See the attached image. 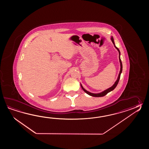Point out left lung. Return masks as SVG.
<instances>
[{
  "label": "left lung",
  "mask_w": 149,
  "mask_h": 149,
  "mask_svg": "<svg viewBox=\"0 0 149 149\" xmlns=\"http://www.w3.org/2000/svg\"><path fill=\"white\" fill-rule=\"evenodd\" d=\"M111 40L112 41V42H113V44H114V46H115V47L117 49L118 51L119 52V61H120V72H119V76H118V79L117 80V81L115 82L114 83V85L112 86V87H111L110 88H109L107 89V90H105L104 91V92H102L101 93H98V94H94V93H90V92H88L87 91H86L85 90V89L83 88V87H82V85H81V88H82V89H83V91H84V92L86 93L87 94H88V95H91V96H94V97H102V96H104L105 95H107V94H108V93H109V92H111L112 91H113V89H114L116 87V86H117L118 84V82H119V79H120V75L121 73L122 72V70H123V64H122V62H121V61L120 57V51H119V49L117 47H116V46H115V44H114V40H113V37H111Z\"/></svg>",
  "instance_id": "left-lung-1"
}]
</instances>
